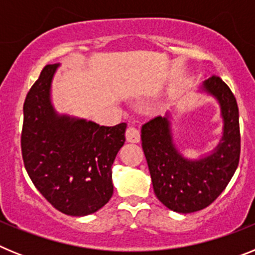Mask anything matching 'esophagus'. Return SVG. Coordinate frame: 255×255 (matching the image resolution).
Segmentation results:
<instances>
[{
    "instance_id": "esophagus-1",
    "label": "esophagus",
    "mask_w": 255,
    "mask_h": 255,
    "mask_svg": "<svg viewBox=\"0 0 255 255\" xmlns=\"http://www.w3.org/2000/svg\"><path fill=\"white\" fill-rule=\"evenodd\" d=\"M125 135L126 140L130 141V143H139V141H140V131H139L136 128H134V126L128 128Z\"/></svg>"
}]
</instances>
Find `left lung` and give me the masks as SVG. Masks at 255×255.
Segmentation results:
<instances>
[{
	"label": "left lung",
	"mask_w": 255,
	"mask_h": 255,
	"mask_svg": "<svg viewBox=\"0 0 255 255\" xmlns=\"http://www.w3.org/2000/svg\"><path fill=\"white\" fill-rule=\"evenodd\" d=\"M198 92L217 101L224 121L222 136L209 153L199 158H186L180 153L170 112L141 126V147L154 194L177 213H193L213 203L234 176L240 158L239 108L233 92L215 75L204 80Z\"/></svg>",
	"instance_id": "obj_1"
}]
</instances>
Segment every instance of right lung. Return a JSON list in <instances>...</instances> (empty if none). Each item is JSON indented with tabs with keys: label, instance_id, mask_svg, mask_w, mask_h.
<instances>
[{
	"label": "right lung",
	"instance_id": "add662e5",
	"mask_svg": "<svg viewBox=\"0 0 255 255\" xmlns=\"http://www.w3.org/2000/svg\"><path fill=\"white\" fill-rule=\"evenodd\" d=\"M47 65L24 102L21 152L29 177L52 206L67 216L92 215L114 194L112 164L125 143L126 124L101 126L58 114Z\"/></svg>",
	"mask_w": 255,
	"mask_h": 255
}]
</instances>
